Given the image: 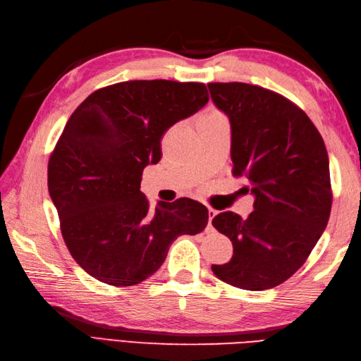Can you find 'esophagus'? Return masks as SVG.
I'll return each mask as SVG.
<instances>
[{"label":"esophagus","instance_id":"1","mask_svg":"<svg viewBox=\"0 0 361 361\" xmlns=\"http://www.w3.org/2000/svg\"><path fill=\"white\" fill-rule=\"evenodd\" d=\"M216 214H217V212L214 211V209H211V208L208 209V229H211V226H212V225H211V221H212V219H214V217H216Z\"/></svg>","mask_w":361,"mask_h":361}]
</instances>
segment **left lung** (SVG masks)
I'll return each instance as SVG.
<instances>
[{
	"label": "left lung",
	"mask_w": 361,
	"mask_h": 361,
	"mask_svg": "<svg viewBox=\"0 0 361 361\" xmlns=\"http://www.w3.org/2000/svg\"><path fill=\"white\" fill-rule=\"evenodd\" d=\"M231 124L233 173L255 195L248 219L225 211L212 219L233 242V257L212 271L229 286L259 291L295 274L331 216L329 157L323 137L288 99L250 83H208Z\"/></svg>",
	"instance_id": "8db88e82"
}]
</instances>
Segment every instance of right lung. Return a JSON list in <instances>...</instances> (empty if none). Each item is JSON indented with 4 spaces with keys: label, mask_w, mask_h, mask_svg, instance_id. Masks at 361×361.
<instances>
[{
    "label": "right lung",
    "mask_w": 361,
    "mask_h": 361,
    "mask_svg": "<svg viewBox=\"0 0 361 361\" xmlns=\"http://www.w3.org/2000/svg\"><path fill=\"white\" fill-rule=\"evenodd\" d=\"M204 83L130 80L94 91L68 119L48 164L62 235L83 270L114 287L145 281L178 235L208 225L190 198L158 202L141 192L145 166L161 159V136L208 104Z\"/></svg>",
    "instance_id": "right-lung-1"
}]
</instances>
